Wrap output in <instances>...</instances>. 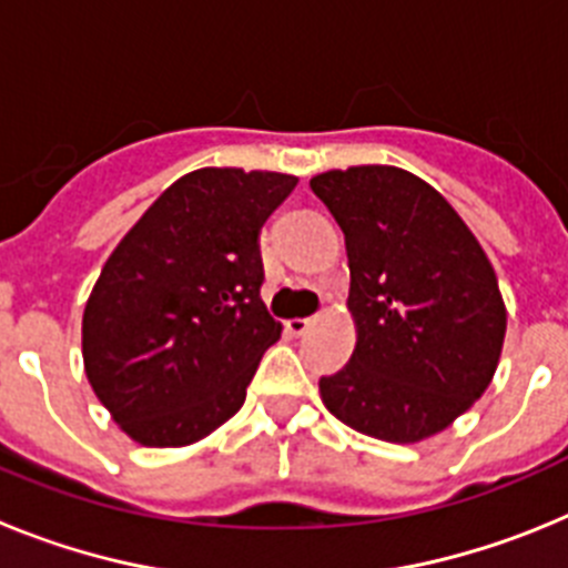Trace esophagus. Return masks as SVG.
I'll return each mask as SVG.
<instances>
[{
	"label": "esophagus",
	"instance_id": "34e87169",
	"mask_svg": "<svg viewBox=\"0 0 568 568\" xmlns=\"http://www.w3.org/2000/svg\"><path fill=\"white\" fill-rule=\"evenodd\" d=\"M310 324H313L310 318H290L284 327H287V333H293V335H304L310 329Z\"/></svg>",
	"mask_w": 568,
	"mask_h": 568
}]
</instances>
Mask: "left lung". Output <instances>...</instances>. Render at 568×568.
<instances>
[{
  "label": "left lung",
  "instance_id": "1",
  "mask_svg": "<svg viewBox=\"0 0 568 568\" xmlns=\"http://www.w3.org/2000/svg\"><path fill=\"white\" fill-rule=\"evenodd\" d=\"M344 230L355 349L318 381L341 424L418 444L464 415L498 369L506 307L484 247L444 195L389 164L310 179Z\"/></svg>",
  "mask_w": 568,
  "mask_h": 568
}]
</instances>
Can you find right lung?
I'll return each instance as SVG.
<instances>
[{
    "label": "right lung",
    "instance_id": "obj_1",
    "mask_svg": "<svg viewBox=\"0 0 568 568\" xmlns=\"http://www.w3.org/2000/svg\"><path fill=\"white\" fill-rule=\"evenodd\" d=\"M295 175L202 168L170 184L104 261L82 315L84 373L135 444L190 446L233 418L281 324L258 235Z\"/></svg>",
    "mask_w": 568,
    "mask_h": 568
}]
</instances>
